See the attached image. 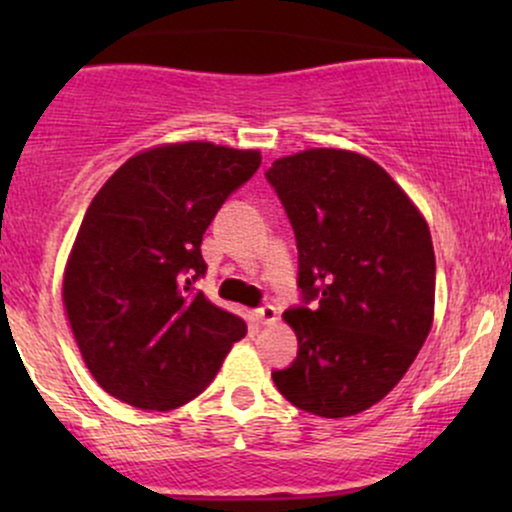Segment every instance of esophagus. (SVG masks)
Listing matches in <instances>:
<instances>
[{
    "label": "esophagus",
    "instance_id": "esophagus-1",
    "mask_svg": "<svg viewBox=\"0 0 512 512\" xmlns=\"http://www.w3.org/2000/svg\"><path fill=\"white\" fill-rule=\"evenodd\" d=\"M255 317H257V322H260V325H274V322L279 320L274 305H262L260 310H255Z\"/></svg>",
    "mask_w": 512,
    "mask_h": 512
}]
</instances>
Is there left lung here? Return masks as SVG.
Masks as SVG:
<instances>
[{"label": "left lung", "instance_id": "left-lung-1", "mask_svg": "<svg viewBox=\"0 0 512 512\" xmlns=\"http://www.w3.org/2000/svg\"><path fill=\"white\" fill-rule=\"evenodd\" d=\"M298 243L310 308L286 310L298 356L274 370L293 407L344 419L378 404L424 346L436 305V255L419 207L368 156L305 149L267 170Z\"/></svg>", "mask_w": 512, "mask_h": 512}]
</instances>
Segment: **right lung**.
<instances>
[{"instance_id": "right-lung-1", "label": "right lung", "mask_w": 512, "mask_h": 512, "mask_svg": "<svg viewBox=\"0 0 512 512\" xmlns=\"http://www.w3.org/2000/svg\"><path fill=\"white\" fill-rule=\"evenodd\" d=\"M257 149L158 144L127 158L86 209L64 264L62 301L86 368L108 395L146 411L195 399L248 332L195 291L202 236L260 168Z\"/></svg>"}]
</instances>
